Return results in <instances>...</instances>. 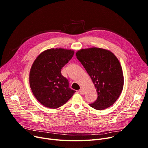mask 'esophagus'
I'll return each mask as SVG.
<instances>
[{
	"label": "esophagus",
	"instance_id": "1",
	"mask_svg": "<svg viewBox=\"0 0 148 148\" xmlns=\"http://www.w3.org/2000/svg\"><path fill=\"white\" fill-rule=\"evenodd\" d=\"M79 92L81 94H84V90H83L82 88H81V89L79 90Z\"/></svg>",
	"mask_w": 148,
	"mask_h": 148
}]
</instances>
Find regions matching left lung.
Returning <instances> with one entry per match:
<instances>
[{"mask_svg": "<svg viewBox=\"0 0 148 148\" xmlns=\"http://www.w3.org/2000/svg\"><path fill=\"white\" fill-rule=\"evenodd\" d=\"M75 55L97 92V99L89 106L98 110L110 107L118 99L123 88V74L118 58L110 50L98 47L80 49Z\"/></svg>", "mask_w": 148, "mask_h": 148, "instance_id": "1", "label": "left lung"}]
</instances>
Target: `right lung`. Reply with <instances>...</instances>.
<instances>
[{
	"label": "right lung",
	"mask_w": 148,
	"mask_h": 148,
	"mask_svg": "<svg viewBox=\"0 0 148 148\" xmlns=\"http://www.w3.org/2000/svg\"><path fill=\"white\" fill-rule=\"evenodd\" d=\"M74 51L63 48L41 52L31 66L30 87L34 97L44 106L57 108L63 106L75 92L69 88L61 69L72 58Z\"/></svg>",
	"instance_id": "right-lung-1"
}]
</instances>
